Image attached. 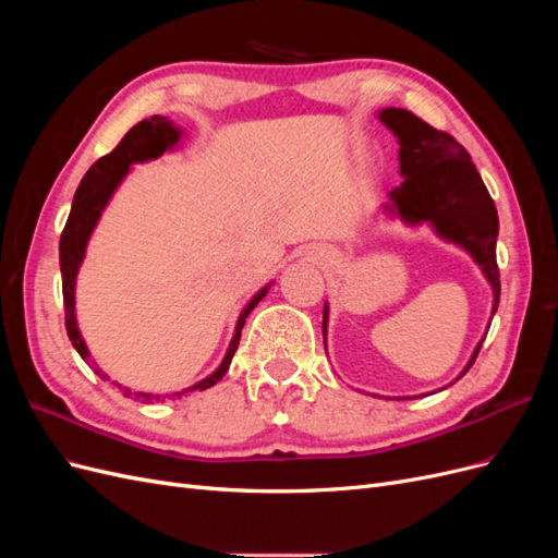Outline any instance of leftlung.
Segmentation results:
<instances>
[{
  "instance_id": "1",
  "label": "left lung",
  "mask_w": 558,
  "mask_h": 558,
  "mask_svg": "<svg viewBox=\"0 0 558 558\" xmlns=\"http://www.w3.org/2000/svg\"><path fill=\"white\" fill-rule=\"evenodd\" d=\"M379 118L400 142V172L404 177L391 191L393 205L388 209L398 211L408 223L428 221L437 234L463 246L494 286L496 314L500 302V269L496 263L498 211L470 154L449 132L435 130L408 109H384ZM326 318L328 305L324 307V340ZM480 349L482 342L463 375L475 363Z\"/></svg>"
}]
</instances>
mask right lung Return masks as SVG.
<instances>
[{"mask_svg": "<svg viewBox=\"0 0 558 558\" xmlns=\"http://www.w3.org/2000/svg\"><path fill=\"white\" fill-rule=\"evenodd\" d=\"M179 140V130L167 121L165 116H150L144 118L142 123L134 125L132 130H128L125 137L118 142V146L111 150V154L99 158L88 174L81 179L74 202H72V211L70 218H66L64 230L60 234V269H62V300H64V328L66 335H70V340L74 344V349L78 351V356L83 361L90 359V353L83 344V337L76 328V316H74V283H76V272H78V265L86 256V244L90 232L97 223L99 214H102L105 205L109 202L111 193L116 191V185L121 183V179L128 174L130 165L132 162H142V160H150V158H158L162 156L167 148H172ZM269 286L253 295V300L246 305V310L242 312L240 320H238V328H234V337L230 342V349L226 353L223 363L218 365V369L214 375H209L207 379L197 381L195 386L185 388L181 393H172V396H148V393H130L128 388L123 391V396H134V398H144L146 402H158L165 398H181L185 393H193V391H205V388L214 386L216 381H221L223 375L228 373V367L232 363L234 351H238L240 344V337H242V328H244V320L251 314V310L258 305V302L265 298ZM90 363V361H88ZM95 373L99 377H107L102 375V369L95 367Z\"/></svg>", "mask_w": 558, "mask_h": 558, "instance_id": "obj_1", "label": "right lung"}]
</instances>
